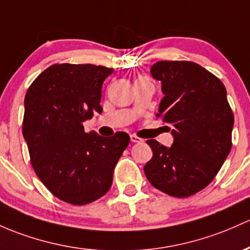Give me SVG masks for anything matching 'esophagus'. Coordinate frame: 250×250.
I'll return each instance as SVG.
<instances>
[{
  "instance_id": "esophagus-1",
  "label": "esophagus",
  "mask_w": 250,
  "mask_h": 250,
  "mask_svg": "<svg viewBox=\"0 0 250 250\" xmlns=\"http://www.w3.org/2000/svg\"><path fill=\"white\" fill-rule=\"evenodd\" d=\"M130 141L131 142H141L142 139H140L139 136H136V135H134V134H131V135H130Z\"/></svg>"
}]
</instances>
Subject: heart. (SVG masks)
<instances>
[{"instance_id":"obj_1","label":"heart","mask_w":250,"mask_h":250,"mask_svg":"<svg viewBox=\"0 0 250 250\" xmlns=\"http://www.w3.org/2000/svg\"><path fill=\"white\" fill-rule=\"evenodd\" d=\"M139 79H144V78H142V77H141V78H139Z\"/></svg>"}]
</instances>
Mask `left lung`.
Instances as JSON below:
<instances>
[{"instance_id": "left-lung-1", "label": "left lung", "mask_w": 250, "mask_h": 250, "mask_svg": "<svg viewBox=\"0 0 250 250\" xmlns=\"http://www.w3.org/2000/svg\"><path fill=\"white\" fill-rule=\"evenodd\" d=\"M165 95L156 116L172 125L173 144L147 140L153 156L145 165L148 182L178 198L212 182L231 149L234 115L227 90L215 75L192 62H158L150 67Z\"/></svg>"}]
</instances>
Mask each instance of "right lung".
I'll list each match as a JSON object with an SVG mask.
<instances>
[{"mask_svg": "<svg viewBox=\"0 0 250 250\" xmlns=\"http://www.w3.org/2000/svg\"><path fill=\"white\" fill-rule=\"evenodd\" d=\"M112 68L54 64L37 77L24 97L22 133L31 164L53 196L84 205L104 196L129 135L85 133L83 122L102 112L104 79Z\"/></svg>", "mask_w": 250, "mask_h": 250, "instance_id": "add662e5", "label": "right lung"}]
</instances>
